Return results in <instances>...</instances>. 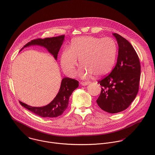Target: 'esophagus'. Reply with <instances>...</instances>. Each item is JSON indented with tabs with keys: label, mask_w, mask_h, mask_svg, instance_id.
I'll return each mask as SVG.
<instances>
[{
	"label": "esophagus",
	"mask_w": 155,
	"mask_h": 155,
	"mask_svg": "<svg viewBox=\"0 0 155 155\" xmlns=\"http://www.w3.org/2000/svg\"><path fill=\"white\" fill-rule=\"evenodd\" d=\"M80 83L83 86H86V85L89 84V83H91V82L90 81H81Z\"/></svg>",
	"instance_id": "1"
}]
</instances>
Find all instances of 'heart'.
Instances as JSON below:
<instances>
[{"label": "heart", "instance_id": "1", "mask_svg": "<svg viewBox=\"0 0 155 155\" xmlns=\"http://www.w3.org/2000/svg\"><path fill=\"white\" fill-rule=\"evenodd\" d=\"M117 54V45L111 37L99 38L83 36L74 38L69 48L64 49L60 63L63 71L69 77L76 74L78 59L82 64L80 75L92 74L97 77L109 73L114 66Z\"/></svg>", "mask_w": 155, "mask_h": 155}]
</instances>
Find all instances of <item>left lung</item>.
I'll return each instance as SVG.
<instances>
[{
  "instance_id": "1",
  "label": "left lung",
  "mask_w": 155,
  "mask_h": 155,
  "mask_svg": "<svg viewBox=\"0 0 155 155\" xmlns=\"http://www.w3.org/2000/svg\"><path fill=\"white\" fill-rule=\"evenodd\" d=\"M113 35L119 47L117 62L110 74L98 81L102 87L97 103L102 110L116 114L128 108L135 100L139 90L141 65L130 42L117 33Z\"/></svg>"
}]
</instances>
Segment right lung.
Listing matches in <instances>:
<instances>
[{"mask_svg": "<svg viewBox=\"0 0 155 155\" xmlns=\"http://www.w3.org/2000/svg\"><path fill=\"white\" fill-rule=\"evenodd\" d=\"M64 35L45 38H37L26 43L23 48L31 45L44 46L57 60L59 50L64 41ZM20 50V51H21ZM78 87V81L75 79L65 77L62 79L59 91L54 99L48 105L43 107H32L21 101L20 104L33 114L43 118L57 117L64 112L68 106L69 99L73 91Z\"/></svg>", "mask_w": 155, "mask_h": 155, "instance_id": "obj_1", "label": "right lung"}]
</instances>
